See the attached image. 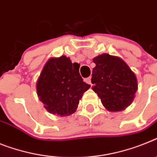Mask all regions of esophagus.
<instances>
[{"label":"esophagus","instance_id":"34e87169","mask_svg":"<svg viewBox=\"0 0 157 157\" xmlns=\"http://www.w3.org/2000/svg\"><path fill=\"white\" fill-rule=\"evenodd\" d=\"M85 81L87 83V84H89V85H92V83H91V77H88V78H85Z\"/></svg>","mask_w":157,"mask_h":157}]
</instances>
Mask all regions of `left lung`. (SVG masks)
<instances>
[{
	"label": "left lung",
	"instance_id": "left-lung-1",
	"mask_svg": "<svg viewBox=\"0 0 157 157\" xmlns=\"http://www.w3.org/2000/svg\"><path fill=\"white\" fill-rule=\"evenodd\" d=\"M92 89L110 112L123 111L135 98L138 89L135 73L121 57L103 53L93 58Z\"/></svg>",
	"mask_w": 157,
	"mask_h": 157
}]
</instances>
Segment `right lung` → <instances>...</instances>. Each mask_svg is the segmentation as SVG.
Here are the masks:
<instances>
[{"instance_id": "obj_1", "label": "right lung", "mask_w": 157, "mask_h": 157, "mask_svg": "<svg viewBox=\"0 0 157 157\" xmlns=\"http://www.w3.org/2000/svg\"><path fill=\"white\" fill-rule=\"evenodd\" d=\"M80 64L69 57H51L36 81V93L49 113L67 117L76 112L79 101L90 85L83 81Z\"/></svg>"}]
</instances>
